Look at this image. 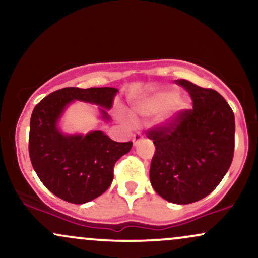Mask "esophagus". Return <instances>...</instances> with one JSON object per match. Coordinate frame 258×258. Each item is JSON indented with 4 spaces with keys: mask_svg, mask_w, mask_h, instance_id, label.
Returning <instances> with one entry per match:
<instances>
[{
    "mask_svg": "<svg viewBox=\"0 0 258 258\" xmlns=\"http://www.w3.org/2000/svg\"><path fill=\"white\" fill-rule=\"evenodd\" d=\"M142 138H143V136H142V133H139V132L135 133V135H133V137H132L133 144H135V146H137L139 142L142 141Z\"/></svg>",
    "mask_w": 258,
    "mask_h": 258,
    "instance_id": "obj_1",
    "label": "esophagus"
}]
</instances>
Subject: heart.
Wrapping results in <instances>:
<instances>
[{"mask_svg":"<svg viewBox=\"0 0 258 258\" xmlns=\"http://www.w3.org/2000/svg\"><path fill=\"white\" fill-rule=\"evenodd\" d=\"M188 108L189 100L185 97L178 96L174 88H166L137 103L133 106L132 115L135 117H152L164 112L162 121L173 122Z\"/></svg>","mask_w":258,"mask_h":258,"instance_id":"b5f03b06","label":"heart"}]
</instances>
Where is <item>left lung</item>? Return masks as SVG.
<instances>
[{
    "label": "left lung",
    "instance_id": "left-lung-1",
    "mask_svg": "<svg viewBox=\"0 0 258 258\" xmlns=\"http://www.w3.org/2000/svg\"><path fill=\"white\" fill-rule=\"evenodd\" d=\"M174 82L189 92L193 109L147 132L155 146L149 176L160 197L185 205L207 197L229 170L235 119L217 91L183 79Z\"/></svg>",
    "mask_w": 258,
    "mask_h": 258
}]
</instances>
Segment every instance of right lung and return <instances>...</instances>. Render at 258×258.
<instances>
[{"instance_id":"obj_1","label":"right lung","mask_w":258,"mask_h":258,"mask_svg":"<svg viewBox=\"0 0 258 258\" xmlns=\"http://www.w3.org/2000/svg\"><path fill=\"white\" fill-rule=\"evenodd\" d=\"M117 88H61L34 108L29 133V155L43 185L58 198L72 204L96 199L114 178L115 162L131 150L132 142L112 141L103 131L87 135H64L58 121L74 100L100 106L102 119L108 115Z\"/></svg>"}]
</instances>
